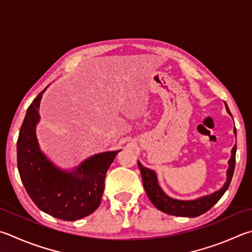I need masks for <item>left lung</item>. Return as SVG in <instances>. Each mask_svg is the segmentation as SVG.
<instances>
[{
	"label": "left lung",
	"instance_id": "1",
	"mask_svg": "<svg viewBox=\"0 0 252 252\" xmlns=\"http://www.w3.org/2000/svg\"><path fill=\"white\" fill-rule=\"evenodd\" d=\"M226 108L228 113L230 114L229 109H228L227 106ZM234 132L236 134V129ZM236 150L237 146L235 145L231 150V158L229 162H228L229 163V167L227 170V181L221 189L215 191L213 194L203 196V197H199L194 200H180L167 196L158 185L157 173L150 170V168L144 167L140 162H138L142 181H143V186L146 194H148V197L158 210L168 215H173V216L197 217L199 215H203L221 198V196L225 194V191L229 187L235 171Z\"/></svg>",
	"mask_w": 252,
	"mask_h": 252
}]
</instances>
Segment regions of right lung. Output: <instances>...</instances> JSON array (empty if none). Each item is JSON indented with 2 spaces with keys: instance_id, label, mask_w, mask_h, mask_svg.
<instances>
[{
  "instance_id": "1",
  "label": "right lung",
  "mask_w": 252,
  "mask_h": 252,
  "mask_svg": "<svg viewBox=\"0 0 252 252\" xmlns=\"http://www.w3.org/2000/svg\"><path fill=\"white\" fill-rule=\"evenodd\" d=\"M45 90L31 103L21 126L18 172L27 194L40 210L63 220H77L99 207L107 171L120 150L95 154L71 172L54 165L40 151L35 132Z\"/></svg>"
}]
</instances>
